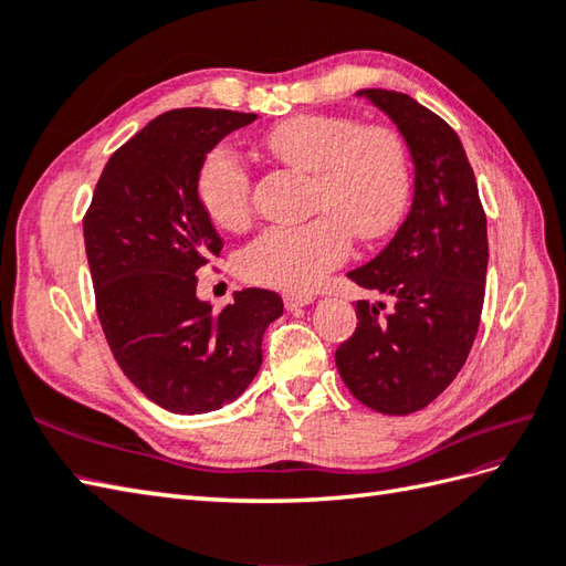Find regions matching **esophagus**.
<instances>
[{"instance_id":"obj_1","label":"esophagus","mask_w":566,"mask_h":566,"mask_svg":"<svg viewBox=\"0 0 566 566\" xmlns=\"http://www.w3.org/2000/svg\"><path fill=\"white\" fill-rule=\"evenodd\" d=\"M282 302H284L286 308H298V306L314 304L316 296L314 294H294V292H290V294L282 296Z\"/></svg>"}]
</instances>
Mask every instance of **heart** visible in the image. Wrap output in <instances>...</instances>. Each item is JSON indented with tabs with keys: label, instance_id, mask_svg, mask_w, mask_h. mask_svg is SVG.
I'll return each mask as SVG.
<instances>
[{
	"label": "heart",
	"instance_id": "heart-1",
	"mask_svg": "<svg viewBox=\"0 0 566 566\" xmlns=\"http://www.w3.org/2000/svg\"><path fill=\"white\" fill-rule=\"evenodd\" d=\"M276 163L308 172L306 211L298 226L262 231L240 252L248 282L308 292L350 252V235L375 240L401 219L411 195V158L399 130L363 126L340 114H298L262 136ZM197 199L223 231L245 228L252 175L228 146H216L197 172Z\"/></svg>",
	"mask_w": 566,
	"mask_h": 566
}]
</instances>
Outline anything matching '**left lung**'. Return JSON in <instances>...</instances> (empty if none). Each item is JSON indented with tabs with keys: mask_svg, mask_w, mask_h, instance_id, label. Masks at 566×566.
Returning <instances> with one entry per match:
<instances>
[{
	"mask_svg": "<svg viewBox=\"0 0 566 566\" xmlns=\"http://www.w3.org/2000/svg\"><path fill=\"white\" fill-rule=\"evenodd\" d=\"M399 126L413 158V203L375 260L350 280L375 292L357 302V328L335 350L345 387L387 416L426 408L460 375L482 321L486 213L452 126L403 92L363 90Z\"/></svg>",
	"mask_w": 566,
	"mask_h": 566,
	"instance_id": "obj_1",
	"label": "left lung"
}]
</instances>
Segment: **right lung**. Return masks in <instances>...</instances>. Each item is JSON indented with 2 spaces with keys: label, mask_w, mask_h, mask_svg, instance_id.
Masks as SVG:
<instances>
[{
  "label": "right lung",
  "mask_w": 566,
  "mask_h": 566,
  "mask_svg": "<svg viewBox=\"0 0 566 566\" xmlns=\"http://www.w3.org/2000/svg\"><path fill=\"white\" fill-rule=\"evenodd\" d=\"M255 114L172 109L118 148L82 219L104 338L124 375L172 413H209L248 389L262 335L282 316L270 290H240L213 314L197 298V272L223 240L199 207L207 153Z\"/></svg>",
  "instance_id": "right-lung-1"
}]
</instances>
